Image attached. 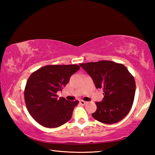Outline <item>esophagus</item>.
I'll return each mask as SVG.
<instances>
[{
	"mask_svg": "<svg viewBox=\"0 0 155 155\" xmlns=\"http://www.w3.org/2000/svg\"><path fill=\"white\" fill-rule=\"evenodd\" d=\"M80 103H81V104H82V105H85V104L87 103V102H85V101H83V100H81V101H80Z\"/></svg>",
	"mask_w": 155,
	"mask_h": 155,
	"instance_id": "obj_1",
	"label": "esophagus"
}]
</instances>
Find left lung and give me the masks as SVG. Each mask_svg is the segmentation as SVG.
I'll return each instance as SVG.
<instances>
[{
  "label": "left lung",
  "mask_w": 155,
  "mask_h": 155,
  "mask_svg": "<svg viewBox=\"0 0 155 155\" xmlns=\"http://www.w3.org/2000/svg\"><path fill=\"white\" fill-rule=\"evenodd\" d=\"M92 78L96 87L103 89L104 98L96 102L94 119L104 124H114L127 116L135 94L134 77L122 64L100 61L80 64Z\"/></svg>",
  "instance_id": "8db88e82"
}]
</instances>
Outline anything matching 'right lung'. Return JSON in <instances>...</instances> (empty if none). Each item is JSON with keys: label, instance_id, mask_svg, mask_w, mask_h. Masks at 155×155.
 I'll return each mask as SVG.
<instances>
[{"label": "right lung", "instance_id": "right-lung-1", "mask_svg": "<svg viewBox=\"0 0 155 155\" xmlns=\"http://www.w3.org/2000/svg\"><path fill=\"white\" fill-rule=\"evenodd\" d=\"M79 65H51L36 70L28 78L25 101L28 113L39 124L56 128L69 121L78 101H68L57 92L61 91Z\"/></svg>", "mask_w": 155, "mask_h": 155}]
</instances>
